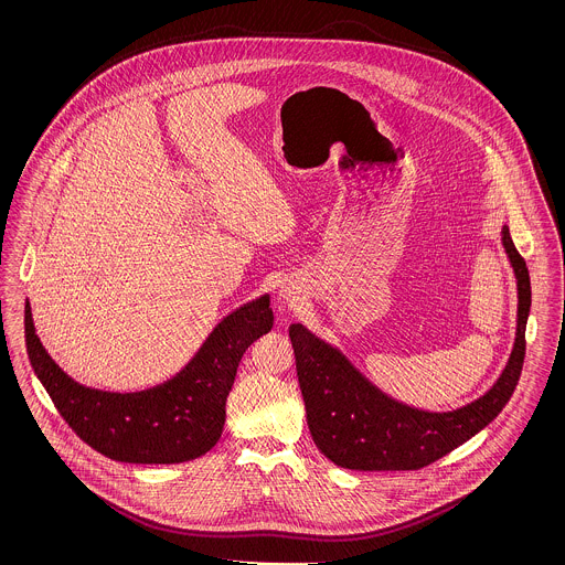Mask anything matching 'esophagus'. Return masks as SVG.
I'll list each match as a JSON object with an SVG mask.
<instances>
[{
  "label": "esophagus",
  "mask_w": 565,
  "mask_h": 565,
  "mask_svg": "<svg viewBox=\"0 0 565 565\" xmlns=\"http://www.w3.org/2000/svg\"><path fill=\"white\" fill-rule=\"evenodd\" d=\"M279 296H281V298H284L286 302H290V305H292L296 298H298V296H296L295 290H292V288H288V286H281V290H279Z\"/></svg>",
  "instance_id": "34e87169"
}]
</instances>
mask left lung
<instances>
[{"label":"left lung","instance_id":"8db88e82","mask_svg":"<svg viewBox=\"0 0 565 565\" xmlns=\"http://www.w3.org/2000/svg\"><path fill=\"white\" fill-rule=\"evenodd\" d=\"M502 245L516 277V337L493 387L456 411L430 413L383 394L350 360L302 323L290 326L296 373L313 443L330 461L350 470H419L451 454L491 424L511 401L525 360V323L532 307L530 270L509 226Z\"/></svg>","mask_w":565,"mask_h":565}]
</instances>
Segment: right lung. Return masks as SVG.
<instances>
[{
  "mask_svg": "<svg viewBox=\"0 0 565 565\" xmlns=\"http://www.w3.org/2000/svg\"><path fill=\"white\" fill-rule=\"evenodd\" d=\"M269 295L226 316L189 364L157 387L116 394L65 375L40 343L25 302L29 360L67 426L102 456L127 463H180L222 436L226 398L245 350L273 328Z\"/></svg>",
  "mask_w": 565,
  "mask_h": 565,
  "instance_id": "right-lung-1",
  "label": "right lung"
}]
</instances>
